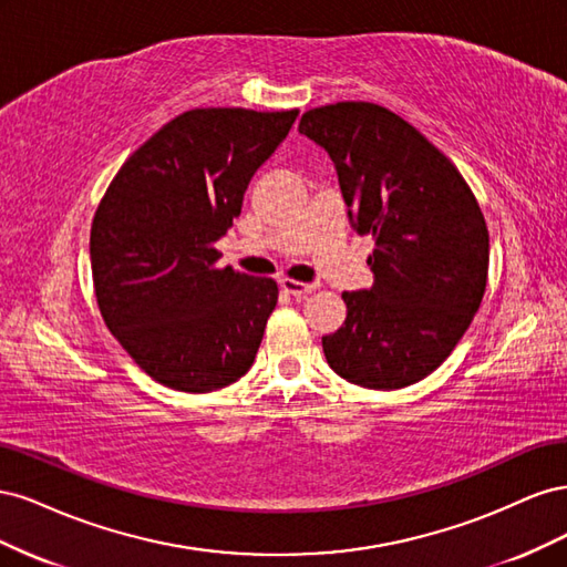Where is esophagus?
Instances as JSON below:
<instances>
[{
	"label": "esophagus",
	"instance_id": "34e87169",
	"mask_svg": "<svg viewBox=\"0 0 567 567\" xmlns=\"http://www.w3.org/2000/svg\"><path fill=\"white\" fill-rule=\"evenodd\" d=\"M279 286L290 296H307V293H312V290H317L315 284H302V281H293V279H281Z\"/></svg>",
	"mask_w": 567,
	"mask_h": 567
}]
</instances>
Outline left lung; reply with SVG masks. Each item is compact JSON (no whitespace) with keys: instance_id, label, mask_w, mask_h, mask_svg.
<instances>
[{"instance_id":"obj_1","label":"left lung","mask_w":567,"mask_h":567,"mask_svg":"<svg viewBox=\"0 0 567 567\" xmlns=\"http://www.w3.org/2000/svg\"><path fill=\"white\" fill-rule=\"evenodd\" d=\"M298 130L329 153L350 225L375 241L373 286L342 293L348 317L321 338L326 362L371 390L419 383L452 354L483 302V210L454 163L379 104L312 109Z\"/></svg>"}]
</instances>
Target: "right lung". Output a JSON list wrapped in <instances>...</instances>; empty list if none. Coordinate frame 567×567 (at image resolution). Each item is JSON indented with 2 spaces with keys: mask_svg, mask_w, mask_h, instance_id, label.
I'll list each match as a JSON object with an SVG mask.
<instances>
[{
  "mask_svg": "<svg viewBox=\"0 0 567 567\" xmlns=\"http://www.w3.org/2000/svg\"><path fill=\"white\" fill-rule=\"evenodd\" d=\"M298 111L194 109L117 169L90 236L101 317L153 381L213 392L252 367L277 281L217 269L215 241Z\"/></svg>",
  "mask_w": 567,
  "mask_h": 567,
  "instance_id": "add662e5",
  "label": "right lung"
}]
</instances>
